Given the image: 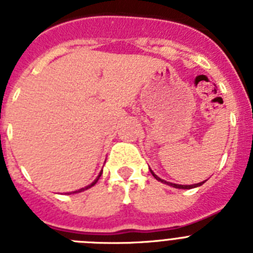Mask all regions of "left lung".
I'll list each match as a JSON object with an SVG mask.
<instances>
[{
  "label": "left lung",
  "mask_w": 253,
  "mask_h": 253,
  "mask_svg": "<svg viewBox=\"0 0 253 253\" xmlns=\"http://www.w3.org/2000/svg\"><path fill=\"white\" fill-rule=\"evenodd\" d=\"M149 171H151V173L152 175H153V177L156 178V180H158V181H161V182H162V184H166V185H169V186H172V187H175V189H186V190H189V189H194V187H198V186H202L203 184H204L205 181H203V182H199V184H194V185H178V184H172V182H169V181H165V180H162V178L161 177H158L157 175H156V173H154L153 171H152L151 169H149Z\"/></svg>",
  "instance_id": "8db88e82"
}]
</instances>
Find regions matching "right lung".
I'll list each match as a JSON object with an SVG mask.
<instances>
[{
    "instance_id": "1",
    "label": "right lung",
    "mask_w": 253,
    "mask_h": 253,
    "mask_svg": "<svg viewBox=\"0 0 253 253\" xmlns=\"http://www.w3.org/2000/svg\"><path fill=\"white\" fill-rule=\"evenodd\" d=\"M101 173H102V171H101V172H100V173H99V176H97V177H96V178H95V180H93V181H92V182H91V184H90V185H87V186L82 187V189H80V190H76L75 193H81V191H84V190H87V189H90V187H92V186H93V185H95V184H96V182H97V181H99V178H100V176H101Z\"/></svg>"
}]
</instances>
